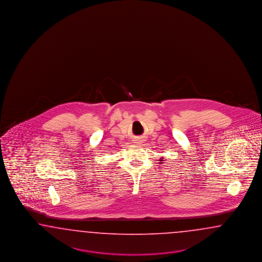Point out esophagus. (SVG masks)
Returning a JSON list of instances; mask_svg holds the SVG:
<instances>
[{"label": "esophagus", "instance_id": "34e87169", "mask_svg": "<svg viewBox=\"0 0 262 262\" xmlns=\"http://www.w3.org/2000/svg\"><path fill=\"white\" fill-rule=\"evenodd\" d=\"M141 141H142L141 139H137V143H141Z\"/></svg>", "mask_w": 262, "mask_h": 262}]
</instances>
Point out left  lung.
<instances>
[{
	"label": "left lung",
	"instance_id": "left-lung-1",
	"mask_svg": "<svg viewBox=\"0 0 262 262\" xmlns=\"http://www.w3.org/2000/svg\"><path fill=\"white\" fill-rule=\"evenodd\" d=\"M163 159H164V158H160V160H159V161H161L160 163H163V162H162V161H163Z\"/></svg>",
	"mask_w": 262,
	"mask_h": 262
}]
</instances>
